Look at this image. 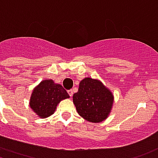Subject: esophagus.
I'll return each instance as SVG.
<instances>
[{
	"instance_id": "34e87169",
	"label": "esophagus",
	"mask_w": 158,
	"mask_h": 158,
	"mask_svg": "<svg viewBox=\"0 0 158 158\" xmlns=\"http://www.w3.org/2000/svg\"><path fill=\"white\" fill-rule=\"evenodd\" d=\"M68 93H69V96H70V97L73 96V89H70V90H69V91H68Z\"/></svg>"
}]
</instances>
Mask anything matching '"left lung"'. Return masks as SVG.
<instances>
[{
  "label": "left lung",
  "mask_w": 158,
  "mask_h": 158,
  "mask_svg": "<svg viewBox=\"0 0 158 158\" xmlns=\"http://www.w3.org/2000/svg\"><path fill=\"white\" fill-rule=\"evenodd\" d=\"M73 102L80 116L92 123H100L108 118L114 103V95L100 80L87 77L79 83Z\"/></svg>",
  "instance_id": "8db88e82"
}]
</instances>
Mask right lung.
Returning <instances> with one entry per match:
<instances>
[{
	"label": "right lung",
	"mask_w": 158,
	"mask_h": 158,
	"mask_svg": "<svg viewBox=\"0 0 158 158\" xmlns=\"http://www.w3.org/2000/svg\"><path fill=\"white\" fill-rule=\"evenodd\" d=\"M69 95L63 86L52 79H44L33 89L29 106L40 118H47L55 112L60 101Z\"/></svg>",
	"instance_id": "right-lung-1"
}]
</instances>
